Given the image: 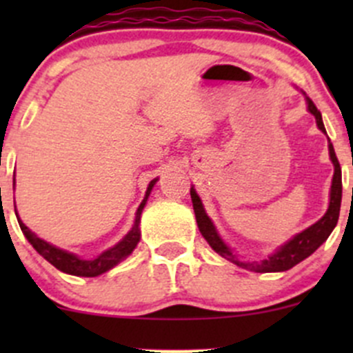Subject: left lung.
<instances>
[{
    "label": "left lung",
    "instance_id": "8db88e82",
    "mask_svg": "<svg viewBox=\"0 0 353 353\" xmlns=\"http://www.w3.org/2000/svg\"><path fill=\"white\" fill-rule=\"evenodd\" d=\"M305 102H307V110L316 117V123H318V128L326 133L325 124H323L321 112H319L318 108L314 105V102L309 97H305ZM330 148V159L334 165V174H333V183H331V193H330V206L328 212L325 213L321 220H318L316 223H312L311 227H307L305 230H302L301 234H297L295 237H292L288 243L280 245L272 256H268L263 261H241L236 254L232 252V249L229 248L220 236L216 234L215 227H213L212 220L206 215L205 208L201 205V199L196 194V191L191 188V199H193V208L194 215H196V223L198 229L201 232V236L205 237L206 243L212 245V249L215 252H219L222 258L229 259L234 265L241 266L244 270H251V272L256 273H273V272H287L292 266H295L297 263L304 261L307 256H311L316 249L319 248L326 239L330 237V234L333 232L334 225L338 222V216H340V205H341V167L340 162H338L336 154H334L333 145H328Z\"/></svg>",
    "mask_w": 353,
    "mask_h": 353
}]
</instances>
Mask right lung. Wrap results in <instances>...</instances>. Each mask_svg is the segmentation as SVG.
I'll return each instance as SVG.
<instances>
[{"label":"right lung","mask_w":353,"mask_h":353,"mask_svg":"<svg viewBox=\"0 0 353 353\" xmlns=\"http://www.w3.org/2000/svg\"><path fill=\"white\" fill-rule=\"evenodd\" d=\"M13 183H15V179H13ZM155 183H157V179L150 181V184H148L147 194H145L143 201H141V205L138 206V210H137V219H134L133 229H131L130 232L123 237V241H119V243L114 245V248L108 249V251H104L102 254H99L97 258H94V259H81V258H78L77 254H73V252L63 251V249L56 248V245L46 243L44 239H41V237L35 236V234L32 232L27 225H25L22 220L19 219V213L17 212L15 213H17V219H19L20 229H22L23 236L27 237L28 243L34 245L35 251H37L42 258L48 259L52 266H56L59 272L68 273V275H74V276H99V275H102V273L108 272V270L114 268L117 263L123 261V259L126 258V256H130L131 252H133V249L137 248L138 241H140V236H141L140 234L141 212H143L145 203H147L148 196H150V191H152V188H154Z\"/></svg>","instance_id":"right-lung-1"}]
</instances>
